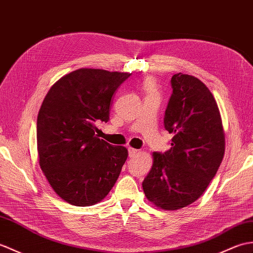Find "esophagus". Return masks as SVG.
I'll return each mask as SVG.
<instances>
[{"label":"esophagus","mask_w":253,"mask_h":253,"mask_svg":"<svg viewBox=\"0 0 253 253\" xmlns=\"http://www.w3.org/2000/svg\"><path fill=\"white\" fill-rule=\"evenodd\" d=\"M138 150L136 149H132V148H128V155L129 157H134L137 154H138Z\"/></svg>","instance_id":"obj_1"}]
</instances>
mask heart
<instances>
[{"label": "heart", "instance_id": "b5f03b06", "mask_svg": "<svg viewBox=\"0 0 253 253\" xmlns=\"http://www.w3.org/2000/svg\"><path fill=\"white\" fill-rule=\"evenodd\" d=\"M145 87H146V89H148V90H153L154 85H153V83H152V82H149V83H146Z\"/></svg>", "mask_w": 253, "mask_h": 253}]
</instances>
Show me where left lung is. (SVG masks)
Instances as JSON below:
<instances>
[{"instance_id": "1", "label": "left lung", "mask_w": 253, "mask_h": 253, "mask_svg": "<svg viewBox=\"0 0 253 253\" xmlns=\"http://www.w3.org/2000/svg\"><path fill=\"white\" fill-rule=\"evenodd\" d=\"M164 126L171 148L153 153L142 182L146 198L164 210L189 206L203 195L224 156L225 138L212 93L202 81L178 73L171 81Z\"/></svg>"}]
</instances>
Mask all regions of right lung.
Segmentation results:
<instances>
[{
	"instance_id": "1",
	"label": "right lung",
	"mask_w": 253,
	"mask_h": 253,
	"mask_svg": "<svg viewBox=\"0 0 253 253\" xmlns=\"http://www.w3.org/2000/svg\"><path fill=\"white\" fill-rule=\"evenodd\" d=\"M130 76L100 69L64 75L47 92L37 123L40 166L50 186L74 206L108 195L128 152L98 138V122L110 120L111 100Z\"/></svg>"
}]
</instances>
